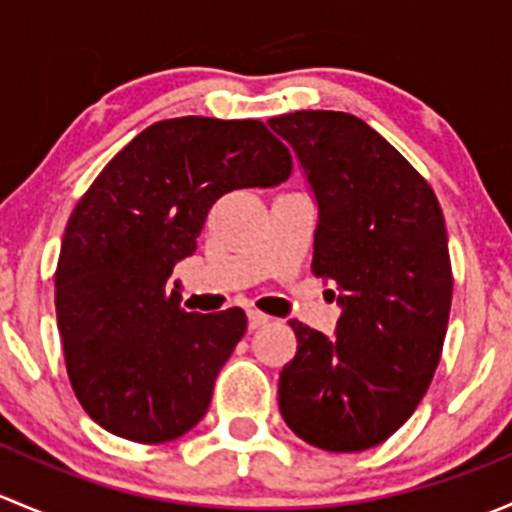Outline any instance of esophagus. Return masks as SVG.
Instances as JSON below:
<instances>
[{
    "mask_svg": "<svg viewBox=\"0 0 512 512\" xmlns=\"http://www.w3.org/2000/svg\"><path fill=\"white\" fill-rule=\"evenodd\" d=\"M267 322H270V317H267V314H262L260 309H247V324H250V329L265 327Z\"/></svg>",
    "mask_w": 512,
    "mask_h": 512,
    "instance_id": "esophagus-1",
    "label": "esophagus"
}]
</instances>
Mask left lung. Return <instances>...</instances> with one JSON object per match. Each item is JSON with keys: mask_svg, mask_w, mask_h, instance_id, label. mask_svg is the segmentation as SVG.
I'll return each instance as SVG.
<instances>
[{"mask_svg": "<svg viewBox=\"0 0 512 512\" xmlns=\"http://www.w3.org/2000/svg\"><path fill=\"white\" fill-rule=\"evenodd\" d=\"M292 146L317 203L312 270L342 307L334 337L292 319L297 354L280 414L309 446H379L421 404L451 312V257L431 185L386 138L342 111L267 121Z\"/></svg>", "mask_w": 512, "mask_h": 512, "instance_id": "8db88e82", "label": "left lung"}]
</instances>
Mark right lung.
<instances>
[{
  "label": "right lung",
  "instance_id": "obj_1",
  "mask_svg": "<svg viewBox=\"0 0 512 512\" xmlns=\"http://www.w3.org/2000/svg\"><path fill=\"white\" fill-rule=\"evenodd\" d=\"M289 173V151L265 123L203 116L153 123L101 170L71 213L54 277L66 371L98 426L165 443L208 414L247 317L185 312L170 275L195 252L215 200Z\"/></svg>",
  "mask_w": 512,
  "mask_h": 512
}]
</instances>
